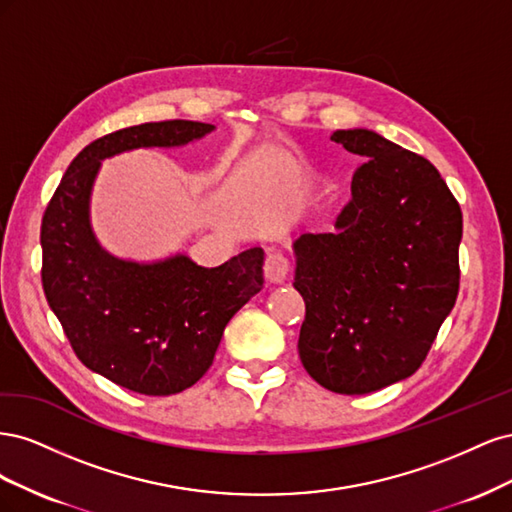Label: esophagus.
I'll return each instance as SVG.
<instances>
[{
	"instance_id": "1",
	"label": "esophagus",
	"mask_w": 512,
	"mask_h": 512,
	"mask_svg": "<svg viewBox=\"0 0 512 512\" xmlns=\"http://www.w3.org/2000/svg\"><path fill=\"white\" fill-rule=\"evenodd\" d=\"M290 271V260L280 250H269L265 258V275L271 284H282Z\"/></svg>"
}]
</instances>
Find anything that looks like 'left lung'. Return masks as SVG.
<instances>
[{"mask_svg":"<svg viewBox=\"0 0 512 512\" xmlns=\"http://www.w3.org/2000/svg\"><path fill=\"white\" fill-rule=\"evenodd\" d=\"M331 141L365 164L333 232L301 235V363L320 386L365 395L421 367L457 301L461 209L431 162L374 130Z\"/></svg>","mask_w":512,"mask_h":512,"instance_id":"1","label":"left lung"}]
</instances>
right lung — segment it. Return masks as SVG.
Listing matches in <instances>:
<instances>
[{"mask_svg":"<svg viewBox=\"0 0 512 512\" xmlns=\"http://www.w3.org/2000/svg\"><path fill=\"white\" fill-rule=\"evenodd\" d=\"M213 130L175 119L106 134L72 160L44 211L46 301L83 365L134 393L175 395L205 376L228 320L265 284V252L250 247L211 269L183 252L119 258L91 226V192L106 158L183 147Z\"/></svg>","mask_w":512,"mask_h":512,"instance_id":"add662e5","label":"right lung"}]
</instances>
